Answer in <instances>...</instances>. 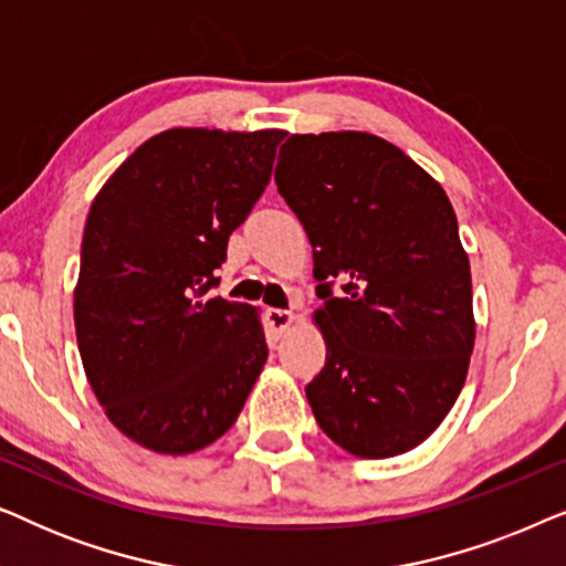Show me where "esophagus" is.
<instances>
[{
	"instance_id": "obj_1",
	"label": "esophagus",
	"mask_w": 566,
	"mask_h": 566,
	"mask_svg": "<svg viewBox=\"0 0 566 566\" xmlns=\"http://www.w3.org/2000/svg\"><path fill=\"white\" fill-rule=\"evenodd\" d=\"M265 322H268V327H270V332H273V335H283V332L293 324V314L285 312V308H268Z\"/></svg>"
}]
</instances>
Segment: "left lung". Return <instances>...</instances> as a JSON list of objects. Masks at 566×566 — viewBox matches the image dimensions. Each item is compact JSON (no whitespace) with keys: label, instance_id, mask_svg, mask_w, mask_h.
Masks as SVG:
<instances>
[{"label":"left lung","instance_id":"obj_1","mask_svg":"<svg viewBox=\"0 0 566 566\" xmlns=\"http://www.w3.org/2000/svg\"><path fill=\"white\" fill-rule=\"evenodd\" d=\"M275 182L314 247V322L327 345L306 386L316 422L358 459L412 451L459 399L476 337L451 200L363 130L289 136Z\"/></svg>","mask_w":566,"mask_h":566}]
</instances>
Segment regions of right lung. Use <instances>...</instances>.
<instances>
[{"label":"right lung","instance_id":"1","mask_svg":"<svg viewBox=\"0 0 566 566\" xmlns=\"http://www.w3.org/2000/svg\"><path fill=\"white\" fill-rule=\"evenodd\" d=\"M283 130L169 128L92 200L74 327L107 420L154 453L211 446L268 360L258 308L221 296L231 231L268 188Z\"/></svg>","mask_w":566,"mask_h":566}]
</instances>
